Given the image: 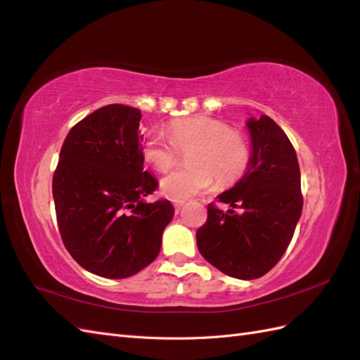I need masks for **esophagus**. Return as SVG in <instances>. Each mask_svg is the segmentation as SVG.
<instances>
[{
    "label": "esophagus",
    "instance_id": "obj_1",
    "mask_svg": "<svg viewBox=\"0 0 360 360\" xmlns=\"http://www.w3.org/2000/svg\"><path fill=\"white\" fill-rule=\"evenodd\" d=\"M172 204H174V209H176V212L179 213L180 209L183 207V204H184V201H174Z\"/></svg>",
    "mask_w": 360,
    "mask_h": 360
}]
</instances>
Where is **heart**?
I'll list each match as a JSON object with an SVG mask.
<instances>
[{"label":"heart","mask_w":360,"mask_h":360,"mask_svg":"<svg viewBox=\"0 0 360 360\" xmlns=\"http://www.w3.org/2000/svg\"><path fill=\"white\" fill-rule=\"evenodd\" d=\"M167 138L153 129L143 144V156L156 171L167 172L186 153L188 167L172 171L160 181L165 197L181 201L202 193L216 181L230 188L240 181L252 162V144L242 130L209 115L176 118L169 122Z\"/></svg>","instance_id":"b5f03b06"}]
</instances>
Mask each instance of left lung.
Here are the masks:
<instances>
[{"mask_svg": "<svg viewBox=\"0 0 360 360\" xmlns=\"http://www.w3.org/2000/svg\"><path fill=\"white\" fill-rule=\"evenodd\" d=\"M248 129L250 167L234 188L217 197L231 209L224 212L210 202L197 231L201 255L237 279L261 278L278 264L303 207L297 155L284 130L267 115L250 118Z\"/></svg>", "mask_w": 360, "mask_h": 360, "instance_id": "left-lung-1", "label": "left lung"}]
</instances>
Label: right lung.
<instances>
[{
    "label": "right lung",
    "instance_id": "1",
    "mask_svg": "<svg viewBox=\"0 0 360 360\" xmlns=\"http://www.w3.org/2000/svg\"><path fill=\"white\" fill-rule=\"evenodd\" d=\"M141 111L106 105L76 123L64 139L52 179L63 243L85 270L129 278L153 261L174 209L146 202L158 181L143 163Z\"/></svg>",
    "mask_w": 360,
    "mask_h": 360
}]
</instances>
